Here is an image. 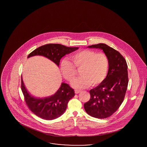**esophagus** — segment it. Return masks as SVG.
<instances>
[{"label": "esophagus", "instance_id": "esophagus-1", "mask_svg": "<svg viewBox=\"0 0 147 147\" xmlns=\"http://www.w3.org/2000/svg\"><path fill=\"white\" fill-rule=\"evenodd\" d=\"M81 92V91L80 90H75V93L76 94H79V93H80Z\"/></svg>", "mask_w": 147, "mask_h": 147}]
</instances>
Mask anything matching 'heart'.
<instances>
[{"label": "heart", "mask_w": 147, "mask_h": 147, "mask_svg": "<svg viewBox=\"0 0 147 147\" xmlns=\"http://www.w3.org/2000/svg\"><path fill=\"white\" fill-rule=\"evenodd\" d=\"M73 63L64 59L60 64L61 72L68 81H73L77 75V69H81L82 77L75 79L71 85L78 89H85L92 84L101 83L107 76L109 68V60L103 52L97 53L89 49L77 52L70 56Z\"/></svg>", "instance_id": "1"}]
</instances>
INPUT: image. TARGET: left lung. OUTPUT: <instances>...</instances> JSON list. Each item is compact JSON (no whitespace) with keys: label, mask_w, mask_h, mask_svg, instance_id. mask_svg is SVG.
Returning a JSON list of instances; mask_svg holds the SVG:
<instances>
[{"label":"left lung","mask_w":147,"mask_h":147,"mask_svg":"<svg viewBox=\"0 0 147 147\" xmlns=\"http://www.w3.org/2000/svg\"><path fill=\"white\" fill-rule=\"evenodd\" d=\"M87 47L102 50L109 60L105 80L90 90V99L84 105L85 111L90 116L105 119L117 111L123 101L128 83V67L124 57L105 43Z\"/></svg>","instance_id":"left-lung-1"}]
</instances>
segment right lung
I'll use <instances>...</instances> for the list:
<instances>
[{
  "label": "right lung",
  "instance_id": "1",
  "mask_svg": "<svg viewBox=\"0 0 147 147\" xmlns=\"http://www.w3.org/2000/svg\"><path fill=\"white\" fill-rule=\"evenodd\" d=\"M78 47H68L60 44H47L35 49L28 58L44 56L59 67L61 59L65 55L76 51ZM21 90L30 110L36 116L46 120H52L62 116L66 110L68 102L75 93L68 84L62 83L56 93L45 98H36L26 89L21 77Z\"/></svg>",
  "mask_w": 147,
  "mask_h": 147
}]
</instances>
